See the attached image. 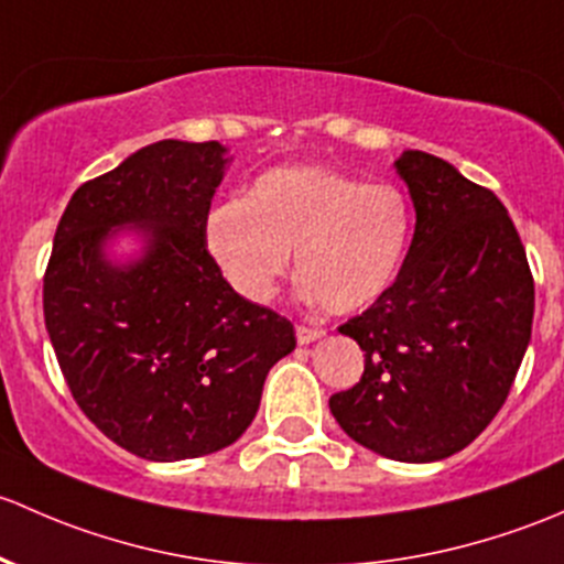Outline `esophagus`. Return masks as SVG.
<instances>
[{"label": "esophagus", "mask_w": 564, "mask_h": 564, "mask_svg": "<svg viewBox=\"0 0 564 564\" xmlns=\"http://www.w3.org/2000/svg\"><path fill=\"white\" fill-rule=\"evenodd\" d=\"M325 330L323 328H310V325H295V339L299 345H312V341L323 339Z\"/></svg>", "instance_id": "34e87169"}]
</instances>
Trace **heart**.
<instances>
[{
	"label": "heart",
	"instance_id": "1",
	"mask_svg": "<svg viewBox=\"0 0 564 564\" xmlns=\"http://www.w3.org/2000/svg\"><path fill=\"white\" fill-rule=\"evenodd\" d=\"M412 236L408 195L325 167H274L247 200L219 203L203 225L208 254L247 301L263 304L295 252L304 301L336 315L375 304L404 263Z\"/></svg>",
	"mask_w": 564,
	"mask_h": 564
}]
</instances>
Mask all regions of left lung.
I'll list each match as a JSON object with an SVG mask.
<instances>
[{
	"label": "left lung",
	"instance_id": "obj_1",
	"mask_svg": "<svg viewBox=\"0 0 564 564\" xmlns=\"http://www.w3.org/2000/svg\"><path fill=\"white\" fill-rule=\"evenodd\" d=\"M415 234L391 288L339 328L361 382L328 408L350 440L393 462L467 448L508 399L532 336L535 284L508 208L440 156L393 160Z\"/></svg>",
	"mask_w": 564,
	"mask_h": 564
}]
</instances>
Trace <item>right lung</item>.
<instances>
[{"label": "right lung", "mask_w": 564, "mask_h": 564, "mask_svg": "<svg viewBox=\"0 0 564 564\" xmlns=\"http://www.w3.org/2000/svg\"><path fill=\"white\" fill-rule=\"evenodd\" d=\"M230 162L217 141L138 149L75 189L54 236L43 312L56 361L84 415L147 462L234 445L295 350L290 321L241 299L206 249Z\"/></svg>", "instance_id": "right-lung-1"}]
</instances>
